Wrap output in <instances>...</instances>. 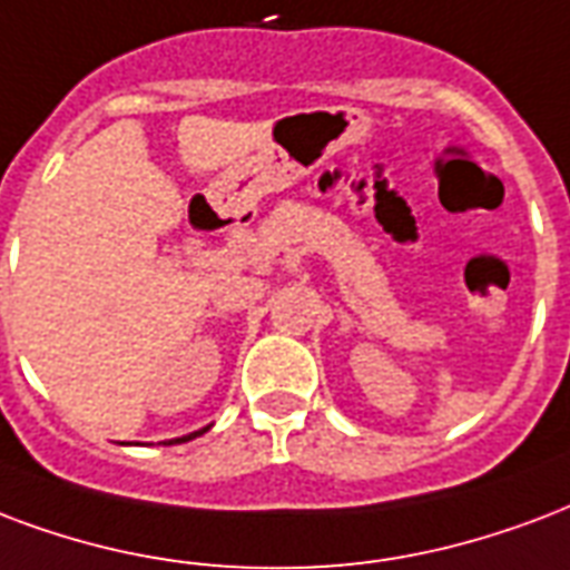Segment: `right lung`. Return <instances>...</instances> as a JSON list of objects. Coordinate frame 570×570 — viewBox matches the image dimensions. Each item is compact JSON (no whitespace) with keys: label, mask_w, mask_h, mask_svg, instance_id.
<instances>
[{"label":"right lung","mask_w":570,"mask_h":570,"mask_svg":"<svg viewBox=\"0 0 570 570\" xmlns=\"http://www.w3.org/2000/svg\"><path fill=\"white\" fill-rule=\"evenodd\" d=\"M208 428H212V424H208ZM208 428H203V430H194V433H188V436H181V440H169V442H188V440H197V436H203V433H206Z\"/></svg>","instance_id":"add662e5"}]
</instances>
